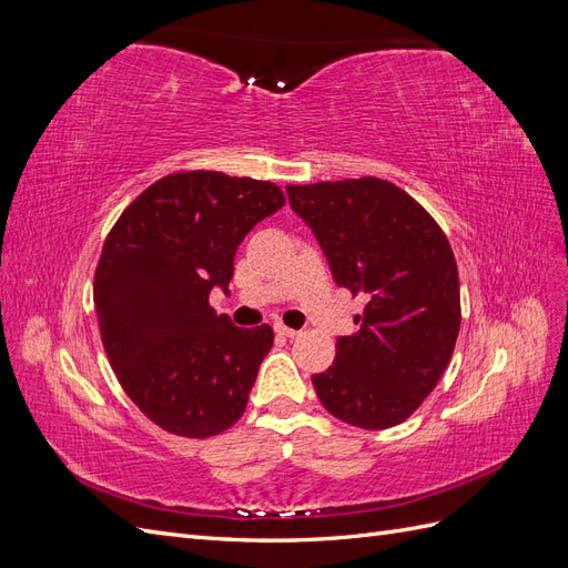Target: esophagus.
I'll return each mask as SVG.
<instances>
[{
	"instance_id": "esophagus-1",
	"label": "esophagus",
	"mask_w": 568,
	"mask_h": 568,
	"mask_svg": "<svg viewBox=\"0 0 568 568\" xmlns=\"http://www.w3.org/2000/svg\"><path fill=\"white\" fill-rule=\"evenodd\" d=\"M274 332H277L280 336H286V338H296V336H301V332L291 329V326H286V324H282V322L274 324Z\"/></svg>"
}]
</instances>
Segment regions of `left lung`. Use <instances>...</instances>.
I'll return each mask as SVG.
<instances>
[{"label":"left lung","instance_id":"8db88e82","mask_svg":"<svg viewBox=\"0 0 568 568\" xmlns=\"http://www.w3.org/2000/svg\"><path fill=\"white\" fill-rule=\"evenodd\" d=\"M334 282L365 294L359 329L338 336L334 365L313 374L322 405L376 432L405 422L448 367L459 334V277L448 236L400 186L379 178L288 184Z\"/></svg>","mask_w":568,"mask_h":568}]
</instances>
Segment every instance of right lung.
<instances>
[{"mask_svg": "<svg viewBox=\"0 0 568 568\" xmlns=\"http://www.w3.org/2000/svg\"><path fill=\"white\" fill-rule=\"evenodd\" d=\"M284 205L277 184L215 170L165 175L118 217L94 272V307L120 386L163 432L209 438L244 415L270 324L242 329L227 294L244 236Z\"/></svg>", "mask_w": 568, "mask_h": 568, "instance_id": "right-lung-1", "label": "right lung"}]
</instances>
